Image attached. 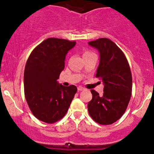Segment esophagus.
I'll return each instance as SVG.
<instances>
[{
	"mask_svg": "<svg viewBox=\"0 0 154 154\" xmlns=\"http://www.w3.org/2000/svg\"><path fill=\"white\" fill-rule=\"evenodd\" d=\"M85 88H83V87H82V86H79L78 88H77V90H78L79 91H83V90H84Z\"/></svg>",
	"mask_w": 154,
	"mask_h": 154,
	"instance_id": "1",
	"label": "esophagus"
}]
</instances>
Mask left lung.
Masks as SVG:
<instances>
[{
	"instance_id": "1",
	"label": "left lung",
	"mask_w": 154,
	"mask_h": 154,
	"mask_svg": "<svg viewBox=\"0 0 154 154\" xmlns=\"http://www.w3.org/2000/svg\"><path fill=\"white\" fill-rule=\"evenodd\" d=\"M88 45L100 52L96 77L104 84L102 95L91 90L92 99L88 103V113L100 125H112L121 119L130 102L131 71L124 52L112 40L100 38L89 42Z\"/></svg>"
}]
</instances>
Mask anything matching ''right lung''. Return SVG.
<instances>
[{
    "instance_id": "1",
    "label": "right lung",
    "mask_w": 154,
    "mask_h": 154,
    "mask_svg": "<svg viewBox=\"0 0 154 154\" xmlns=\"http://www.w3.org/2000/svg\"><path fill=\"white\" fill-rule=\"evenodd\" d=\"M75 41L48 38L32 50L24 74V95L29 109L38 120L54 124L63 119L77 91L57 80L64 70L68 51Z\"/></svg>"
}]
</instances>
